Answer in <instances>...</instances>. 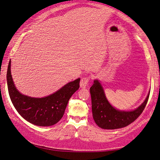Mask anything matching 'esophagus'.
<instances>
[{"label": "esophagus", "instance_id": "1", "mask_svg": "<svg viewBox=\"0 0 160 160\" xmlns=\"http://www.w3.org/2000/svg\"><path fill=\"white\" fill-rule=\"evenodd\" d=\"M88 78H83L80 82V87L81 88H87L88 82Z\"/></svg>", "mask_w": 160, "mask_h": 160}]
</instances>
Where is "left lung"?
<instances>
[{"label": "left lung", "mask_w": 160, "mask_h": 160, "mask_svg": "<svg viewBox=\"0 0 160 160\" xmlns=\"http://www.w3.org/2000/svg\"><path fill=\"white\" fill-rule=\"evenodd\" d=\"M150 92L145 100L137 109L122 111L113 107L106 97L104 88L98 79L90 88L93 119L98 126L104 129H116L128 126L142 114L146 107Z\"/></svg>", "instance_id": "obj_1"}]
</instances>
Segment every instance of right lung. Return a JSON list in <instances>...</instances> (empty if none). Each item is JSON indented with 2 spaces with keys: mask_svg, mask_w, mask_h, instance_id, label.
<instances>
[{
  "mask_svg": "<svg viewBox=\"0 0 160 160\" xmlns=\"http://www.w3.org/2000/svg\"><path fill=\"white\" fill-rule=\"evenodd\" d=\"M11 61L7 71L10 98L16 111L26 121L39 127L52 126L62 118L68 100L79 88L80 78L66 83L52 94L35 98L21 94L17 89L11 72Z\"/></svg>",
  "mask_w": 160,
  "mask_h": 160,
  "instance_id": "right-lung-1",
  "label": "right lung"
}]
</instances>
